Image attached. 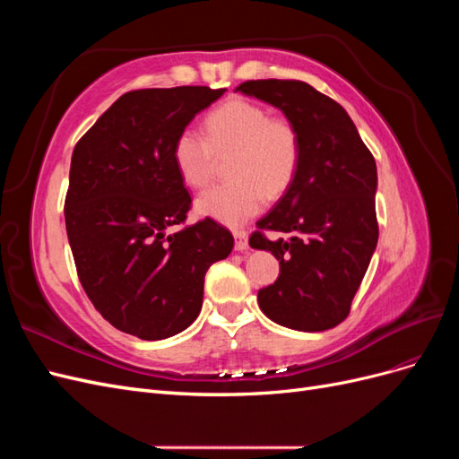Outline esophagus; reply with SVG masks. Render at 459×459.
<instances>
[{"label":"esophagus","instance_id":"esophagus-1","mask_svg":"<svg viewBox=\"0 0 459 459\" xmlns=\"http://www.w3.org/2000/svg\"><path fill=\"white\" fill-rule=\"evenodd\" d=\"M233 238H235V248H238V251H245V248H247V239H248L247 231L245 230H235L233 231Z\"/></svg>","mask_w":459,"mask_h":459}]
</instances>
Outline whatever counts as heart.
<instances>
[{
    "label": "heart",
    "instance_id": "heart-1",
    "mask_svg": "<svg viewBox=\"0 0 459 459\" xmlns=\"http://www.w3.org/2000/svg\"><path fill=\"white\" fill-rule=\"evenodd\" d=\"M231 182L211 187L197 199L204 218L241 226L256 216L266 195H281L300 164V137L285 118L270 117L258 103L233 97L204 118V135L193 128L178 134L172 157L184 182L201 189L212 182L220 157H228Z\"/></svg>",
    "mask_w": 459,
    "mask_h": 459
}]
</instances>
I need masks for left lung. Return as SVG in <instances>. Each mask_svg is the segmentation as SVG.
<instances>
[{
    "mask_svg": "<svg viewBox=\"0 0 459 459\" xmlns=\"http://www.w3.org/2000/svg\"><path fill=\"white\" fill-rule=\"evenodd\" d=\"M238 91L281 108L300 137L293 184L248 239L280 260V277L258 290V307L289 329L335 327L379 239L375 159L346 110L307 82L248 80ZM264 230L288 238L272 242Z\"/></svg>",
    "mask_w": 459,
    "mask_h": 459,
    "instance_id": "left-lung-1",
    "label": "left lung"
}]
</instances>
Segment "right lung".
Segmentation results:
<instances>
[{
  "label": "right lung",
  "instance_id": "right-lung-1",
  "mask_svg": "<svg viewBox=\"0 0 459 459\" xmlns=\"http://www.w3.org/2000/svg\"><path fill=\"white\" fill-rule=\"evenodd\" d=\"M224 91L124 93L73 152L65 224L78 280L110 325L143 341L172 337L195 322L206 270L233 248L231 231L212 218L169 233L191 208L174 142Z\"/></svg>",
  "mask_w": 459,
  "mask_h": 459
}]
</instances>
